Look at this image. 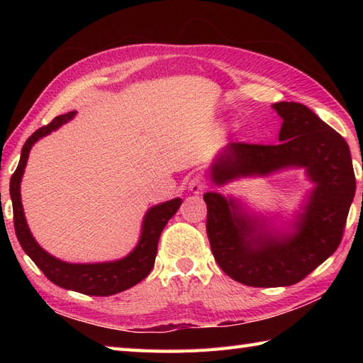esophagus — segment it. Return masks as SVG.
<instances>
[{"mask_svg": "<svg viewBox=\"0 0 363 363\" xmlns=\"http://www.w3.org/2000/svg\"><path fill=\"white\" fill-rule=\"evenodd\" d=\"M207 189V182L203 176H194L189 182V190L191 194H203V191Z\"/></svg>", "mask_w": 363, "mask_h": 363, "instance_id": "1", "label": "esophagus"}]
</instances>
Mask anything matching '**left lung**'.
I'll return each instance as SVG.
<instances>
[{"label": "left lung", "mask_w": 363, "mask_h": 363, "mask_svg": "<svg viewBox=\"0 0 363 363\" xmlns=\"http://www.w3.org/2000/svg\"><path fill=\"white\" fill-rule=\"evenodd\" d=\"M282 126L277 145L233 142L212 165L223 186L240 176L304 167L315 189L295 233L273 235L238 212L233 199L207 191V237L220 268L250 287H285L303 281L342 242L356 194V176L345 138L299 103L273 104Z\"/></svg>", "instance_id": "obj_1"}]
</instances>
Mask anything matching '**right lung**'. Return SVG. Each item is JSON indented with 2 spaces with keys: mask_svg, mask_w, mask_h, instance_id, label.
<instances>
[{
  "mask_svg": "<svg viewBox=\"0 0 363 363\" xmlns=\"http://www.w3.org/2000/svg\"><path fill=\"white\" fill-rule=\"evenodd\" d=\"M74 111L65 115H59L46 126L37 129L23 145L21 157L18 167L11 177V198L13 207V228L23 251L33 259L34 264L42 269V273L59 287L79 291L91 296H109L134 287L135 284L143 281L154 267L157 254L159 237L164 230L168 220L173 217L181 206V198H174L172 201L154 206L146 213L143 220L140 242L135 250L125 259L107 264H67L50 256L42 250L34 240L33 234L26 225L25 213H23L21 198H20V182L23 172H25L29 151L38 138L56 130L67 121L74 117Z\"/></svg>",
  "mask_w": 363,
  "mask_h": 363,
  "instance_id": "right-lung-1",
  "label": "right lung"
}]
</instances>
